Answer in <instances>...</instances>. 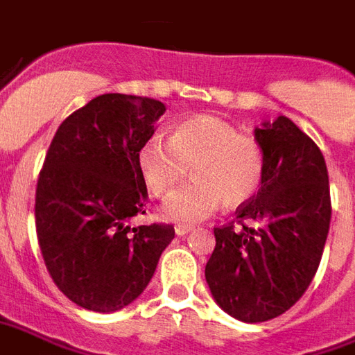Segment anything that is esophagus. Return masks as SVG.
Here are the masks:
<instances>
[{
  "instance_id": "obj_1",
  "label": "esophagus",
  "mask_w": 355,
  "mask_h": 355,
  "mask_svg": "<svg viewBox=\"0 0 355 355\" xmlns=\"http://www.w3.org/2000/svg\"><path fill=\"white\" fill-rule=\"evenodd\" d=\"M191 231H193V225H175V234L178 236H185Z\"/></svg>"
}]
</instances>
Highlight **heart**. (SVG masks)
<instances>
[{"mask_svg":"<svg viewBox=\"0 0 355 355\" xmlns=\"http://www.w3.org/2000/svg\"><path fill=\"white\" fill-rule=\"evenodd\" d=\"M138 166L157 198L170 195L191 168L195 180L162 206L166 221L191 225L211 216L223 202L240 206L257 195L266 159L255 138L240 134L223 119L200 115L175 126L170 138L147 139L138 153Z\"/></svg>","mask_w":355,"mask_h":355,"instance_id":"obj_1","label":"heart"}]
</instances>
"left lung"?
Segmentation results:
<instances>
[{
    "label": "left lung",
    "mask_w": 355,
    "mask_h": 355,
    "mask_svg": "<svg viewBox=\"0 0 355 355\" xmlns=\"http://www.w3.org/2000/svg\"><path fill=\"white\" fill-rule=\"evenodd\" d=\"M266 159L265 181L236 221L214 229L206 263L211 297L232 318L268 322L299 301L322 261L331 223L327 166L320 147L291 121L253 130Z\"/></svg>",
    "instance_id": "obj_1"
}]
</instances>
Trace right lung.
<instances>
[{"label": "right lung", "instance_id": "obj_1", "mask_svg": "<svg viewBox=\"0 0 355 355\" xmlns=\"http://www.w3.org/2000/svg\"><path fill=\"white\" fill-rule=\"evenodd\" d=\"M166 105L111 92L73 111L54 134L35 191V229L46 270L69 301L117 312L144 293L172 225H139L147 187L138 153Z\"/></svg>", "mask_w": 355, "mask_h": 355}]
</instances>
